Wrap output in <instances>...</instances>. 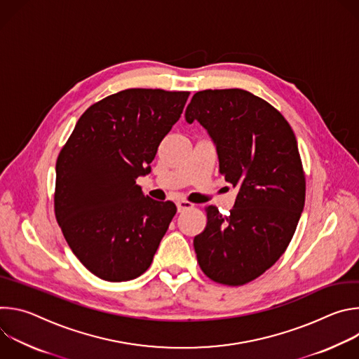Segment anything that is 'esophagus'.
<instances>
[{"instance_id":"1","label":"esophagus","mask_w":359,"mask_h":359,"mask_svg":"<svg viewBox=\"0 0 359 359\" xmlns=\"http://www.w3.org/2000/svg\"><path fill=\"white\" fill-rule=\"evenodd\" d=\"M176 204H177V210H179V213H183V212H186V210H189V209H193V208H194V204H193V203H190V201H187V200H179Z\"/></svg>"}]
</instances>
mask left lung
Returning <instances> with one entry per match:
<instances>
[{
    "label": "left lung",
    "instance_id": "8db88e82",
    "mask_svg": "<svg viewBox=\"0 0 359 359\" xmlns=\"http://www.w3.org/2000/svg\"><path fill=\"white\" fill-rule=\"evenodd\" d=\"M186 121L209 132L220 173L238 187L229 216L206 208V229L193 240L197 263L216 283L247 284L284 254L304 209L295 135L269 102L237 88L196 92Z\"/></svg>",
    "mask_w": 359,
    "mask_h": 359
}]
</instances>
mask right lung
Segmentation results:
<instances>
[{"label":"right lung","mask_w":359,"mask_h":359,"mask_svg":"<svg viewBox=\"0 0 359 359\" xmlns=\"http://www.w3.org/2000/svg\"><path fill=\"white\" fill-rule=\"evenodd\" d=\"M190 92L125 89L89 107L57 159V222L78 260L96 277L129 281L151 264L176 215L172 201L136 184Z\"/></svg>","instance_id":"right-lung-1"}]
</instances>
